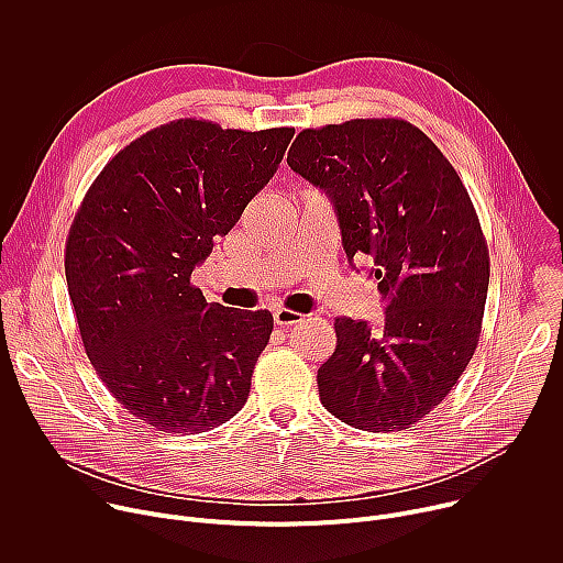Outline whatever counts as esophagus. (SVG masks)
I'll list each match as a JSON object with an SVG mask.
<instances>
[{
    "mask_svg": "<svg viewBox=\"0 0 563 563\" xmlns=\"http://www.w3.org/2000/svg\"><path fill=\"white\" fill-rule=\"evenodd\" d=\"M302 320V313L300 311H294V309H287V307H278L274 309V323L278 328H291L296 323H300Z\"/></svg>",
    "mask_w": 563,
    "mask_h": 563,
    "instance_id": "34e87169",
    "label": "esophagus"
}]
</instances>
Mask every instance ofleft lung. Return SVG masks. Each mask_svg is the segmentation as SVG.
<instances>
[{
	"instance_id": "obj_1",
	"label": "left lung",
	"mask_w": 563,
	"mask_h": 563,
	"mask_svg": "<svg viewBox=\"0 0 563 563\" xmlns=\"http://www.w3.org/2000/svg\"><path fill=\"white\" fill-rule=\"evenodd\" d=\"M287 165L330 196L347 261H374L387 302L378 328L334 320L320 404L358 430H406L450 394L478 343L490 256L467 189L439 146L398 118L302 129Z\"/></svg>"
}]
</instances>
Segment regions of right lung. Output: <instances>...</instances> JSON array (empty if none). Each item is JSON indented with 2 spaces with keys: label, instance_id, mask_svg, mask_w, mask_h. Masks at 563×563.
Returning <instances> with one entry per match:
<instances>
[{
  "label": "right lung",
  "instance_id": "right-lung-1",
  "mask_svg": "<svg viewBox=\"0 0 563 563\" xmlns=\"http://www.w3.org/2000/svg\"><path fill=\"white\" fill-rule=\"evenodd\" d=\"M294 129L174 120L100 172L66 238V285L87 356L142 423L198 434L245 406L267 309L207 302L191 272L272 180Z\"/></svg>",
  "mask_w": 563,
  "mask_h": 563
}]
</instances>
